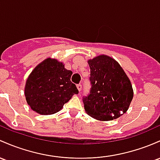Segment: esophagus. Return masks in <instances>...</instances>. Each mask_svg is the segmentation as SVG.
<instances>
[{"instance_id": "1", "label": "esophagus", "mask_w": 160, "mask_h": 160, "mask_svg": "<svg viewBox=\"0 0 160 160\" xmlns=\"http://www.w3.org/2000/svg\"><path fill=\"white\" fill-rule=\"evenodd\" d=\"M77 88L79 90V92H80V91H81V89H82V85H81V84H77Z\"/></svg>"}]
</instances>
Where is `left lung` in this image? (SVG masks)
<instances>
[{
	"label": "left lung",
	"mask_w": 160,
	"mask_h": 160,
	"mask_svg": "<svg viewBox=\"0 0 160 160\" xmlns=\"http://www.w3.org/2000/svg\"><path fill=\"white\" fill-rule=\"evenodd\" d=\"M87 62L91 89L88 96L83 99L85 112L101 122L118 118L127 112L133 99L131 80L118 62L110 56L100 54Z\"/></svg>",
	"instance_id": "left-lung-1"
}]
</instances>
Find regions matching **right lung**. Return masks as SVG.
<instances>
[{"instance_id":"right-lung-1","label":"right lung","mask_w":160,"mask_h":160,"mask_svg":"<svg viewBox=\"0 0 160 160\" xmlns=\"http://www.w3.org/2000/svg\"><path fill=\"white\" fill-rule=\"evenodd\" d=\"M73 72L57 59L48 58L38 64L26 80L24 94L32 110L40 115H53L78 93L71 81Z\"/></svg>"}]
</instances>
